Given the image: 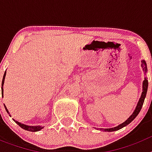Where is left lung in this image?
<instances>
[{"label": "left lung", "instance_id": "left-lung-1", "mask_svg": "<svg viewBox=\"0 0 152 152\" xmlns=\"http://www.w3.org/2000/svg\"><path fill=\"white\" fill-rule=\"evenodd\" d=\"M142 70H143V72L146 75V72H147L148 69H147V64H146V62L145 60H142ZM148 81L147 80V77H145V80H143V83H142V95H141L140 98H139V102L137 103L136 107H135V110L134 112L132 113L131 116L128 118V119H126V121L123 122V123L121 124H119V126H116V127H113V128H110V129H100V130L103 132H114V131H117V130L123 128L125 126H126L127 125L129 124L132 120H134L135 117L138 116V114L140 112L141 109H142V105H143V103H144V100L146 96V94H147V91H148Z\"/></svg>", "mask_w": 152, "mask_h": 152}]
</instances>
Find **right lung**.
Returning a JSON list of instances; mask_svg holds the SVG:
<instances>
[{"label": "right lung", "mask_w": 152, "mask_h": 152, "mask_svg": "<svg viewBox=\"0 0 152 152\" xmlns=\"http://www.w3.org/2000/svg\"><path fill=\"white\" fill-rule=\"evenodd\" d=\"M5 76H6V72H4V77H3V80H2V84H1V94H2V96L3 95H4V88H3V86H4V79H5ZM4 107H5V110H6V111L7 112V113H9V111H8L7 108L6 107V106L4 105ZM14 120V122H15L16 123H17L18 126H20V127H21L22 129H23L26 130V131H29V132H38L39 131V130H41L42 129H43V126H28V125H25V124H23V123H20V122L17 121V120H15V119H13Z\"/></svg>", "instance_id": "add662e5"}]
</instances>
